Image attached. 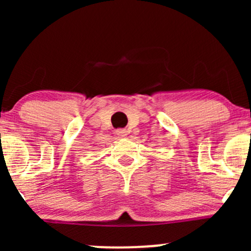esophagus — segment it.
<instances>
[{
	"label": "esophagus",
	"mask_w": 251,
	"mask_h": 251,
	"mask_svg": "<svg viewBox=\"0 0 251 251\" xmlns=\"http://www.w3.org/2000/svg\"><path fill=\"white\" fill-rule=\"evenodd\" d=\"M116 134L118 135V137H126V135H127V131H126L125 128L117 129V131H116Z\"/></svg>",
	"instance_id": "34e87169"
}]
</instances>
